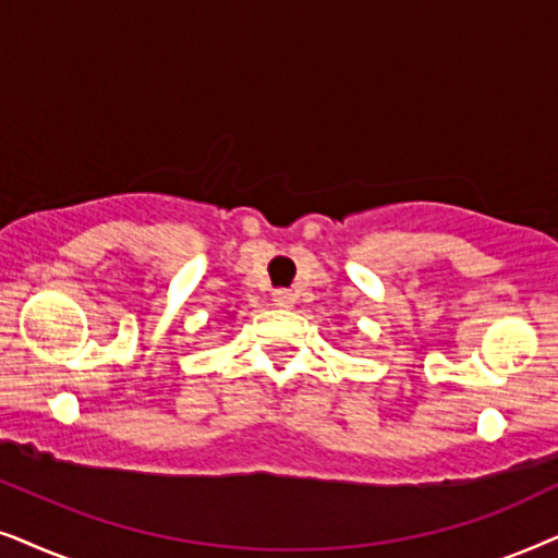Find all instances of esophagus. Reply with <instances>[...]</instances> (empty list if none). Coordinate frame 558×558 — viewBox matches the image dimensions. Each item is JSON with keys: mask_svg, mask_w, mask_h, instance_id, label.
Wrapping results in <instances>:
<instances>
[{"mask_svg": "<svg viewBox=\"0 0 558 558\" xmlns=\"http://www.w3.org/2000/svg\"><path fill=\"white\" fill-rule=\"evenodd\" d=\"M272 301H275V306H293V301H295V293H291V291H286V288H278V291H272Z\"/></svg>", "mask_w": 558, "mask_h": 558, "instance_id": "34e87169", "label": "esophagus"}]
</instances>
